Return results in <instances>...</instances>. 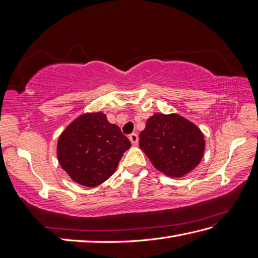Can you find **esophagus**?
Wrapping results in <instances>:
<instances>
[{
  "label": "esophagus",
  "mask_w": 258,
  "mask_h": 258,
  "mask_svg": "<svg viewBox=\"0 0 258 258\" xmlns=\"http://www.w3.org/2000/svg\"><path fill=\"white\" fill-rule=\"evenodd\" d=\"M128 139L131 141V143H132L133 145H138V143H139V136H138V134L132 133L131 135H128Z\"/></svg>",
  "instance_id": "34e87169"
}]
</instances>
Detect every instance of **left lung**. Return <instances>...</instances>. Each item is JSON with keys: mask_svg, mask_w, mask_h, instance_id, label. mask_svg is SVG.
<instances>
[{"mask_svg": "<svg viewBox=\"0 0 258 258\" xmlns=\"http://www.w3.org/2000/svg\"><path fill=\"white\" fill-rule=\"evenodd\" d=\"M140 147L167 176L182 177L201 162L205 141L201 130L177 114H154L140 133Z\"/></svg>", "mask_w": 258, "mask_h": 258, "instance_id": "8db88e82", "label": "left lung"}]
</instances>
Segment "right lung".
Wrapping results in <instances>:
<instances>
[{
	"label": "right lung",
	"mask_w": 258,
	"mask_h": 258,
	"mask_svg": "<svg viewBox=\"0 0 258 258\" xmlns=\"http://www.w3.org/2000/svg\"><path fill=\"white\" fill-rule=\"evenodd\" d=\"M128 139L101 112L86 113L73 120L57 142L62 168L76 183L94 187L112 176L126 150Z\"/></svg>",
	"instance_id": "right-lung-1"
}]
</instances>
